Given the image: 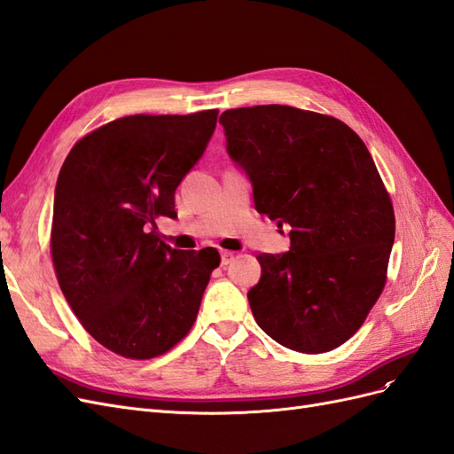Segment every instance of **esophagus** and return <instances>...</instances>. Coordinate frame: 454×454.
I'll list each match as a JSON object with an SVG mask.
<instances>
[{
    "mask_svg": "<svg viewBox=\"0 0 454 454\" xmlns=\"http://www.w3.org/2000/svg\"><path fill=\"white\" fill-rule=\"evenodd\" d=\"M232 259H235V254H232V252H222V265H229L231 263V261Z\"/></svg>",
    "mask_w": 454,
    "mask_h": 454,
    "instance_id": "obj_1",
    "label": "esophagus"
}]
</instances>
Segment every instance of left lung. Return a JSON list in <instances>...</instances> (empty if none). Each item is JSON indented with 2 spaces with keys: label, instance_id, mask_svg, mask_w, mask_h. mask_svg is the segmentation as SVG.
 I'll list each match as a JSON object with an SVG mask.
<instances>
[{
  "label": "left lung",
  "instance_id": "left-lung-1",
  "mask_svg": "<svg viewBox=\"0 0 454 454\" xmlns=\"http://www.w3.org/2000/svg\"><path fill=\"white\" fill-rule=\"evenodd\" d=\"M227 153L255 210L290 225V250L259 254L248 292L257 325L320 354L358 332L387 282L395 219L373 157L345 122L290 106L227 109Z\"/></svg>",
  "mask_w": 454,
  "mask_h": 454
}]
</instances>
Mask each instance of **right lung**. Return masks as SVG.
Here are the masks:
<instances>
[{
	"label": "right lung",
	"mask_w": 454,
	"mask_h": 454,
	"mask_svg": "<svg viewBox=\"0 0 454 454\" xmlns=\"http://www.w3.org/2000/svg\"><path fill=\"white\" fill-rule=\"evenodd\" d=\"M217 109L130 115L79 140L54 189L51 252L60 290L102 347L132 360L170 350L195 324L215 248L174 250L155 219L202 157Z\"/></svg>",
	"instance_id": "obj_1"
}]
</instances>
